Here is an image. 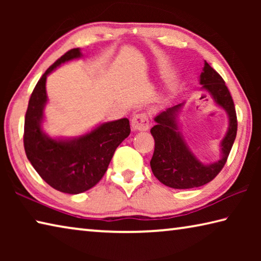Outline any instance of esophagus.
<instances>
[{"mask_svg": "<svg viewBox=\"0 0 261 261\" xmlns=\"http://www.w3.org/2000/svg\"><path fill=\"white\" fill-rule=\"evenodd\" d=\"M131 126L135 131H145L148 130L149 126V121L146 114L141 113V114H137L132 117L131 120Z\"/></svg>", "mask_w": 261, "mask_h": 261, "instance_id": "34e87169", "label": "esophagus"}]
</instances>
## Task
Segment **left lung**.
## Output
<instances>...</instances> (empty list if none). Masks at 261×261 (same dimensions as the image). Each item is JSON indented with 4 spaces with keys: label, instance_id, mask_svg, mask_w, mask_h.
I'll return each mask as SVG.
<instances>
[{
    "label": "left lung",
    "instance_id": "8db88e82",
    "mask_svg": "<svg viewBox=\"0 0 261 261\" xmlns=\"http://www.w3.org/2000/svg\"><path fill=\"white\" fill-rule=\"evenodd\" d=\"M201 90L208 92L214 102L228 115V130L220 143V159L213 163H204L189 147L179 130V113L185 102L171 106L159 113L151 129L155 148L151 168L162 184L173 189L202 187L215 178L227 159L237 134V117L233 101L222 77L205 61L199 77Z\"/></svg>",
    "mask_w": 261,
    "mask_h": 261
}]
</instances>
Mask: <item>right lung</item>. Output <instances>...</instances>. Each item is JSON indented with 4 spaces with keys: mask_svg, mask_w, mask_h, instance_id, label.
I'll list each match as a JSON object with an SVG mask.
<instances>
[{
    "mask_svg": "<svg viewBox=\"0 0 261 261\" xmlns=\"http://www.w3.org/2000/svg\"><path fill=\"white\" fill-rule=\"evenodd\" d=\"M82 56L81 49L73 48L47 69L31 95L24 125V147L31 165L51 188L69 194L87 191L102 178L118 145L131 131L127 118L101 123L72 138H51L43 131L47 76Z\"/></svg>",
    "mask_w": 261,
    "mask_h": 261,
    "instance_id": "right-lung-1",
    "label": "right lung"
}]
</instances>
